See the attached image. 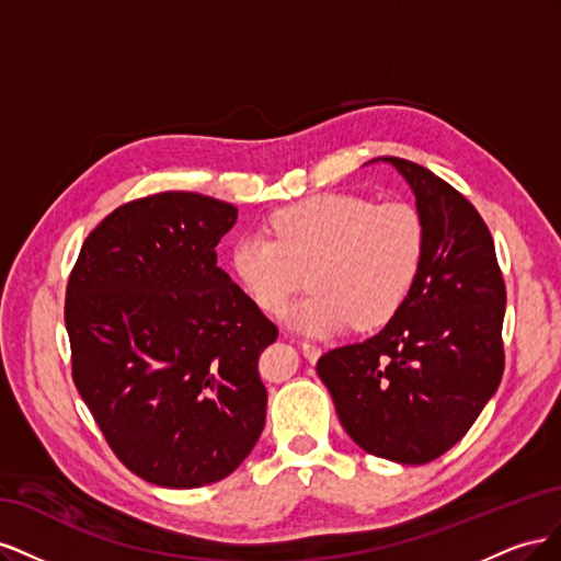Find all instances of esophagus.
Instances as JSON below:
<instances>
[{
	"label": "esophagus",
	"instance_id": "34e87169",
	"mask_svg": "<svg viewBox=\"0 0 561 561\" xmlns=\"http://www.w3.org/2000/svg\"><path fill=\"white\" fill-rule=\"evenodd\" d=\"M301 346V353H304V358H307L309 363H316L318 358H320V346H316V344H311V342H301L299 344Z\"/></svg>",
	"mask_w": 561,
	"mask_h": 561
}]
</instances>
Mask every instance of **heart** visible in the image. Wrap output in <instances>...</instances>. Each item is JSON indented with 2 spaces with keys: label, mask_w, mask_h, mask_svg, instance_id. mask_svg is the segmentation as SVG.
<instances>
[{
  "label": "heart",
  "mask_w": 561,
  "mask_h": 561,
  "mask_svg": "<svg viewBox=\"0 0 561 561\" xmlns=\"http://www.w3.org/2000/svg\"><path fill=\"white\" fill-rule=\"evenodd\" d=\"M268 232L243 233L231 268L271 316L309 278L311 293L287 313L309 334L355 325L379 328L398 313L423 262L426 233L407 203H371L353 194H318L268 217ZM308 276H302V268Z\"/></svg>",
  "instance_id": "heart-1"
}]
</instances>
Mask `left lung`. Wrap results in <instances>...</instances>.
<instances>
[{
	"label": "left lung",
	"instance_id": "left-lung-1",
	"mask_svg": "<svg viewBox=\"0 0 561 561\" xmlns=\"http://www.w3.org/2000/svg\"><path fill=\"white\" fill-rule=\"evenodd\" d=\"M412 186L426 233L410 295L388 325L328 351L316 369L367 454L435 461L461 439L503 377L505 283L472 203L428 168L381 157Z\"/></svg>",
	"mask_w": 561,
	"mask_h": 561
}]
</instances>
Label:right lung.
Returning a JSON list of instances; mask_svg holds the SVG:
<instances>
[{
  "instance_id": "add662e5",
  "label": "right lung",
  "mask_w": 561,
  "mask_h": 561,
  "mask_svg": "<svg viewBox=\"0 0 561 561\" xmlns=\"http://www.w3.org/2000/svg\"><path fill=\"white\" fill-rule=\"evenodd\" d=\"M236 219L231 203L194 192L124 203L67 280L79 396L118 461L151 484L225 480L264 428L257 358L278 328L217 266Z\"/></svg>"
}]
</instances>
